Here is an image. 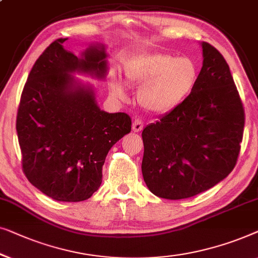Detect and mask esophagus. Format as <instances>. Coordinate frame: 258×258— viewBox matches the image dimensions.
Wrapping results in <instances>:
<instances>
[{
  "label": "esophagus",
  "mask_w": 258,
  "mask_h": 258,
  "mask_svg": "<svg viewBox=\"0 0 258 258\" xmlns=\"http://www.w3.org/2000/svg\"><path fill=\"white\" fill-rule=\"evenodd\" d=\"M144 127V122L141 119L139 118H136L133 120V124H132V130L134 131V132H140L141 130H143Z\"/></svg>",
  "instance_id": "obj_1"
}]
</instances>
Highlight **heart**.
Instances as JSON below:
<instances>
[{
  "label": "heart",
  "instance_id": "heart-1",
  "mask_svg": "<svg viewBox=\"0 0 258 258\" xmlns=\"http://www.w3.org/2000/svg\"><path fill=\"white\" fill-rule=\"evenodd\" d=\"M131 85H141L138 101L145 110L166 113L182 103L198 82V68L189 58H176L167 53H147L131 60L125 67ZM114 96L126 97L124 83L112 78Z\"/></svg>",
  "mask_w": 258,
  "mask_h": 258
}]
</instances>
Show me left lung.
Wrapping results in <instances>:
<instances>
[{"mask_svg":"<svg viewBox=\"0 0 258 258\" xmlns=\"http://www.w3.org/2000/svg\"><path fill=\"white\" fill-rule=\"evenodd\" d=\"M198 82L182 103L143 131L144 181L159 198L181 200L215 186L236 165L244 108L229 65L202 42Z\"/></svg>","mask_w":258,"mask_h":258,"instance_id":"obj_1","label":"left lung"}]
</instances>
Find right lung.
<instances>
[{
  "label": "right lung",
  "mask_w": 258,
  "mask_h": 258,
  "mask_svg": "<svg viewBox=\"0 0 258 258\" xmlns=\"http://www.w3.org/2000/svg\"><path fill=\"white\" fill-rule=\"evenodd\" d=\"M52 42L32 67L22 91L16 131L27 179L46 197L78 202L91 198L103 179L111 147L131 132L128 114L107 113L91 86L71 74L105 78L104 45H91L82 58Z\"/></svg>",
  "instance_id": "right-lung-1"
}]
</instances>
